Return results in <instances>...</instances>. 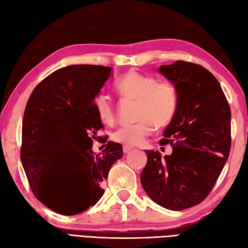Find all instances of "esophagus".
<instances>
[{
    "instance_id": "1",
    "label": "esophagus",
    "mask_w": 248,
    "mask_h": 248,
    "mask_svg": "<svg viewBox=\"0 0 248 248\" xmlns=\"http://www.w3.org/2000/svg\"><path fill=\"white\" fill-rule=\"evenodd\" d=\"M124 154H128L129 151H131L132 150V148H131V147H129V146H124Z\"/></svg>"
}]
</instances>
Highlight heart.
Segmentation results:
<instances>
[{
	"label": "heart",
	"instance_id": "1",
	"mask_svg": "<svg viewBox=\"0 0 248 248\" xmlns=\"http://www.w3.org/2000/svg\"><path fill=\"white\" fill-rule=\"evenodd\" d=\"M116 91L124 98L138 101L135 118L138 123L124 124L113 131L112 140L124 146H138L156 127H164L172 119L177 108V93L170 83L159 82L155 77L130 71L115 83ZM98 117L102 123L110 124L115 117L112 99L105 93L94 98Z\"/></svg>",
	"mask_w": 248,
	"mask_h": 248
}]
</instances>
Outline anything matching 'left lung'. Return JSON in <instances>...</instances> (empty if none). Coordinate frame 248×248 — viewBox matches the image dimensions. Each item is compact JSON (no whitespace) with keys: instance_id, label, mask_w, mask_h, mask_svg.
Wrapping results in <instances>:
<instances>
[{"instance_id":"obj_1","label":"left lung","mask_w":248,"mask_h":248,"mask_svg":"<svg viewBox=\"0 0 248 248\" xmlns=\"http://www.w3.org/2000/svg\"><path fill=\"white\" fill-rule=\"evenodd\" d=\"M159 72L177 93L175 115L161 140L172 152L162 157L145 150L140 183L155 203L180 211L202 202L222 172L231 146V112L217 78L202 66L178 61Z\"/></svg>"}]
</instances>
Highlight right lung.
<instances>
[{"instance_id": "obj_1", "label": "right lung", "mask_w": 248, "mask_h": 248, "mask_svg": "<svg viewBox=\"0 0 248 248\" xmlns=\"http://www.w3.org/2000/svg\"><path fill=\"white\" fill-rule=\"evenodd\" d=\"M110 76L112 68L104 66L61 68L35 87L26 103L21 162L36 198L54 212L76 215L96 204L110 167L123 157L119 143L108 141L102 155L92 148L103 128L94 98ZM65 183L79 192L69 202L58 195Z\"/></svg>"}]
</instances>
